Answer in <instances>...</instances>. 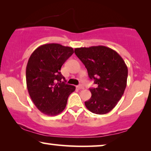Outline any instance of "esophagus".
Returning <instances> with one entry per match:
<instances>
[{"instance_id":"obj_1","label":"esophagus","mask_w":151,"mask_h":151,"mask_svg":"<svg viewBox=\"0 0 151 151\" xmlns=\"http://www.w3.org/2000/svg\"><path fill=\"white\" fill-rule=\"evenodd\" d=\"M77 87L78 88H79V89H84V86L82 85H78Z\"/></svg>"}]
</instances>
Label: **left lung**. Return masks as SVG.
<instances>
[{"label":"left lung","instance_id":"obj_1","mask_svg":"<svg viewBox=\"0 0 151 151\" xmlns=\"http://www.w3.org/2000/svg\"><path fill=\"white\" fill-rule=\"evenodd\" d=\"M75 53L86 68L88 77L98 86L91 88V98L84 102L91 112L104 115L119 102L127 84L128 68L120 55L105 46L75 49Z\"/></svg>","mask_w":151,"mask_h":151}]
</instances>
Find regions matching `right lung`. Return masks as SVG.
Segmentation results:
<instances>
[{
	"label": "right lung",
	"instance_id": "1",
	"mask_svg": "<svg viewBox=\"0 0 151 151\" xmlns=\"http://www.w3.org/2000/svg\"><path fill=\"white\" fill-rule=\"evenodd\" d=\"M73 53L72 47L49 43L38 47L29 58L27 87L35 106L45 115L54 116L63 112L69 95L76 89L65 83L60 73L61 67Z\"/></svg>",
	"mask_w": 151,
	"mask_h": 151
}]
</instances>
